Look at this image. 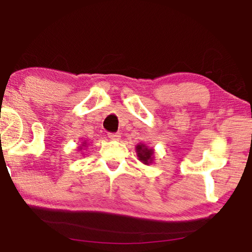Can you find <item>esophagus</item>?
Here are the masks:
<instances>
[{
	"mask_svg": "<svg viewBox=\"0 0 252 252\" xmlns=\"http://www.w3.org/2000/svg\"><path fill=\"white\" fill-rule=\"evenodd\" d=\"M109 138L112 141H118L121 138V135L118 134V132H110Z\"/></svg>",
	"mask_w": 252,
	"mask_h": 252,
	"instance_id": "1",
	"label": "esophagus"
}]
</instances>
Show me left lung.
I'll return each mask as SVG.
<instances>
[{"label": "left lung", "instance_id": "1", "mask_svg": "<svg viewBox=\"0 0 252 252\" xmlns=\"http://www.w3.org/2000/svg\"><path fill=\"white\" fill-rule=\"evenodd\" d=\"M136 153H137L138 160L144 164H150L154 160L153 155H154V149L148 148L144 144H137L136 146Z\"/></svg>", "mask_w": 252, "mask_h": 252}]
</instances>
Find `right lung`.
<instances>
[{
	"instance_id": "obj_1",
	"label": "right lung",
	"mask_w": 252,
	"mask_h": 252,
	"mask_svg": "<svg viewBox=\"0 0 252 252\" xmlns=\"http://www.w3.org/2000/svg\"><path fill=\"white\" fill-rule=\"evenodd\" d=\"M84 144H85V142H83V146H84ZM80 149H82V147H80Z\"/></svg>"
}]
</instances>
